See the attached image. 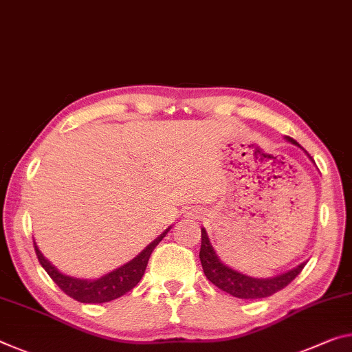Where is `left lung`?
I'll return each mask as SVG.
<instances>
[{"instance_id": "obj_1", "label": "left lung", "mask_w": 352, "mask_h": 352, "mask_svg": "<svg viewBox=\"0 0 352 352\" xmlns=\"http://www.w3.org/2000/svg\"><path fill=\"white\" fill-rule=\"evenodd\" d=\"M288 141L294 144V146H299L292 138H288ZM199 258L206 278L211 283H214L217 288H221L222 292L239 299H260L271 296V294L285 288L288 283H292L305 266V263H300L298 267L285 272V274L271 278H254L244 276L241 272L226 266L217 258L214 249L211 248L210 239L206 236L205 228H202V244H200Z\"/></svg>"}]
</instances>
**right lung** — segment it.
<instances>
[{
	"mask_svg": "<svg viewBox=\"0 0 352 352\" xmlns=\"http://www.w3.org/2000/svg\"><path fill=\"white\" fill-rule=\"evenodd\" d=\"M167 232H169V228L161 233L153 243H150L148 246L136 256V258L128 261V263L124 266L117 267L116 271L109 272V274L97 278V280H81V278H74V277L60 274V272L56 270L52 263H50L45 256L42 255L41 250H38V248L36 246V243H34V249H36L38 263L42 265L43 270L48 272V276L53 278L56 285L63 289L67 296L74 298L75 300H78V302L102 304V302H109V300H114L117 298L124 296L125 293H128L130 289H133L138 285L139 280H141L144 276V272H146L150 255H152L153 249L158 246L161 239L166 236Z\"/></svg>",
	"mask_w": 352,
	"mask_h": 352,
	"instance_id": "right-lung-1",
	"label": "right lung"
}]
</instances>
